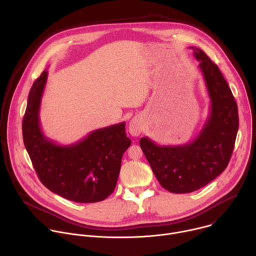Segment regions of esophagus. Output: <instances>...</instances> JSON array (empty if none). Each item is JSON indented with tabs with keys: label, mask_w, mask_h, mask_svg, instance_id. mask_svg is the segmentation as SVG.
Listing matches in <instances>:
<instances>
[{
	"label": "esophagus",
	"mask_w": 256,
	"mask_h": 256,
	"mask_svg": "<svg viewBox=\"0 0 256 256\" xmlns=\"http://www.w3.org/2000/svg\"><path fill=\"white\" fill-rule=\"evenodd\" d=\"M142 130V124L140 118H134L130 122V126H128V132L132 136H138L140 134Z\"/></svg>",
	"instance_id": "1"
}]
</instances>
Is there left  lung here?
Wrapping results in <instances>:
<instances>
[{"label": "left lung", "instance_id": "1", "mask_svg": "<svg viewBox=\"0 0 256 256\" xmlns=\"http://www.w3.org/2000/svg\"><path fill=\"white\" fill-rule=\"evenodd\" d=\"M210 99L208 118L198 136L186 144L159 146L148 136L140 148L163 188L173 194L198 190L228 166L239 128L237 103L220 68L200 48L190 46Z\"/></svg>", "mask_w": 256, "mask_h": 256}]
</instances>
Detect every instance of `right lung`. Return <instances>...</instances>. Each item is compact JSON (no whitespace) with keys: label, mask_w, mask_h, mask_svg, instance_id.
Listing matches in <instances>:
<instances>
[{"label":"right lung","mask_w":256,"mask_h":256,"mask_svg":"<svg viewBox=\"0 0 256 256\" xmlns=\"http://www.w3.org/2000/svg\"><path fill=\"white\" fill-rule=\"evenodd\" d=\"M48 80L44 70L33 83L22 122L25 148L42 184L50 192L76 202H97L116 186L124 153L132 140L126 122L95 130L81 140L60 146L42 130L40 109Z\"/></svg>","instance_id":"1"}]
</instances>
